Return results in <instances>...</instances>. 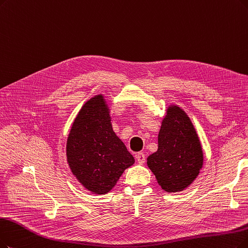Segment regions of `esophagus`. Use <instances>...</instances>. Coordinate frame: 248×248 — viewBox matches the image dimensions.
Instances as JSON below:
<instances>
[{
	"mask_svg": "<svg viewBox=\"0 0 248 248\" xmlns=\"http://www.w3.org/2000/svg\"><path fill=\"white\" fill-rule=\"evenodd\" d=\"M136 160L140 165L144 164L145 163V155L143 153H138L136 155Z\"/></svg>",
	"mask_w": 248,
	"mask_h": 248,
	"instance_id": "esophagus-1",
	"label": "esophagus"
}]
</instances>
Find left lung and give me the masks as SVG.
I'll list each match as a JSON object with an SVG mask.
<instances>
[{
	"label": "left lung",
	"mask_w": 248,
	"mask_h": 248,
	"mask_svg": "<svg viewBox=\"0 0 248 248\" xmlns=\"http://www.w3.org/2000/svg\"><path fill=\"white\" fill-rule=\"evenodd\" d=\"M157 143V151L147 157L148 168L167 192L183 190L200 174L203 154L189 117L179 107L168 108Z\"/></svg>",
	"instance_id": "obj_1"
}]
</instances>
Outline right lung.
Returning <instances> with one entry per match:
<instances>
[{"mask_svg":"<svg viewBox=\"0 0 248 248\" xmlns=\"http://www.w3.org/2000/svg\"><path fill=\"white\" fill-rule=\"evenodd\" d=\"M66 152L73 175L96 194L110 191L125 169L134 164L133 155L113 131L103 95L91 98L78 113Z\"/></svg>","mask_w":248,"mask_h":248,"instance_id":"add662e5","label":"right lung"}]
</instances>
